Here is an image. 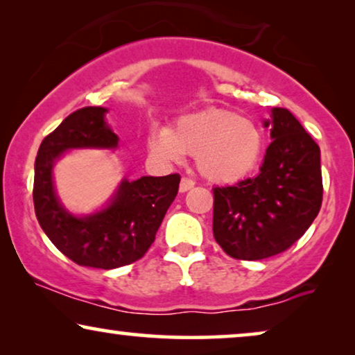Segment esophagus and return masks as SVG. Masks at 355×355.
<instances>
[{
	"label": "esophagus",
	"mask_w": 355,
	"mask_h": 355,
	"mask_svg": "<svg viewBox=\"0 0 355 355\" xmlns=\"http://www.w3.org/2000/svg\"><path fill=\"white\" fill-rule=\"evenodd\" d=\"M193 186H196V181H192V179H189V178H182L181 184H179V191L187 192V191H191Z\"/></svg>",
	"instance_id": "esophagus-1"
}]
</instances>
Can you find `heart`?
Instances as JSON below:
<instances>
[{
	"label": "heart",
	"mask_w": 355,
	"mask_h": 355,
	"mask_svg": "<svg viewBox=\"0 0 355 355\" xmlns=\"http://www.w3.org/2000/svg\"><path fill=\"white\" fill-rule=\"evenodd\" d=\"M148 148L166 162H182L196 155L202 176L215 182H230L245 176L259 162L261 134L255 123L236 113L210 110L184 116L176 128L153 125Z\"/></svg>",
	"instance_id": "b5f03b06"
}]
</instances>
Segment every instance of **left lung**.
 Returning <instances> with one entry per match:
<instances>
[{"label": "left lung", "instance_id": "8db88e82", "mask_svg": "<svg viewBox=\"0 0 355 355\" xmlns=\"http://www.w3.org/2000/svg\"><path fill=\"white\" fill-rule=\"evenodd\" d=\"M271 144L260 173L213 189V236L237 260L288 250L317 218L323 198L320 147L286 108H271Z\"/></svg>", "mask_w": 355, "mask_h": 355}]
</instances>
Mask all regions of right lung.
Listing matches in <instances>:
<instances>
[{
    "label": "right lung",
    "mask_w": 355,
    "mask_h": 355,
    "mask_svg": "<svg viewBox=\"0 0 355 355\" xmlns=\"http://www.w3.org/2000/svg\"><path fill=\"white\" fill-rule=\"evenodd\" d=\"M108 110L87 106L67 116L38 148L33 178L35 215L56 249L80 266L113 270L142 259L169 205L178 196L179 174L121 181L108 205L76 216L56 196L53 166L67 150L116 148V135L105 121Z\"/></svg>",
    "instance_id": "right-lung-1"
}]
</instances>
